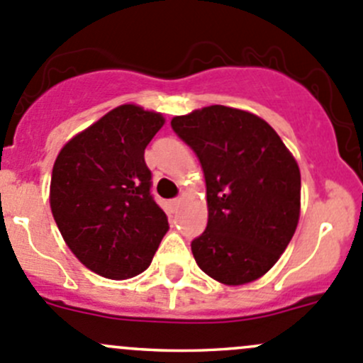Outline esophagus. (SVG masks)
Returning <instances> with one entry per match:
<instances>
[{"label": "esophagus", "instance_id": "obj_1", "mask_svg": "<svg viewBox=\"0 0 363 363\" xmlns=\"http://www.w3.org/2000/svg\"><path fill=\"white\" fill-rule=\"evenodd\" d=\"M182 203V199H174L172 200V208H174V211H177L179 208V205Z\"/></svg>", "mask_w": 363, "mask_h": 363}]
</instances>
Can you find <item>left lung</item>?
Masks as SVG:
<instances>
[{
    "label": "left lung",
    "mask_w": 363,
    "mask_h": 363,
    "mask_svg": "<svg viewBox=\"0 0 363 363\" xmlns=\"http://www.w3.org/2000/svg\"><path fill=\"white\" fill-rule=\"evenodd\" d=\"M172 130L199 156L207 186V228L191 242L196 263L228 286L256 281L298 225L295 158L269 123L225 105L174 117Z\"/></svg>",
    "instance_id": "8db88e82"
}]
</instances>
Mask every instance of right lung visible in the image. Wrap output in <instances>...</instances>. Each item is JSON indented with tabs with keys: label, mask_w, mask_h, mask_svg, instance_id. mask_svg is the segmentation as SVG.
<instances>
[{
	"label": "right lung",
	"mask_w": 363,
	"mask_h": 363,
	"mask_svg": "<svg viewBox=\"0 0 363 363\" xmlns=\"http://www.w3.org/2000/svg\"><path fill=\"white\" fill-rule=\"evenodd\" d=\"M163 124L158 112L121 105L75 135L54 163V221L80 263L108 279L144 272L168 230L144 160Z\"/></svg>",
	"instance_id": "add662e5"
}]
</instances>
